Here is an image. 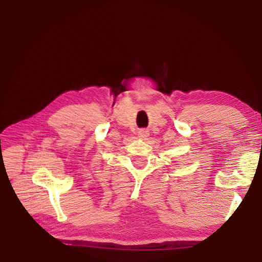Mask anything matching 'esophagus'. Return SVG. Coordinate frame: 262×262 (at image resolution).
I'll list each match as a JSON object with an SVG mask.
<instances>
[{
    "label": "esophagus",
    "instance_id": "34e87169",
    "mask_svg": "<svg viewBox=\"0 0 262 262\" xmlns=\"http://www.w3.org/2000/svg\"><path fill=\"white\" fill-rule=\"evenodd\" d=\"M147 131H145V130H141L140 132H139V137L140 138H142V139H144V138H146L147 137Z\"/></svg>",
    "mask_w": 262,
    "mask_h": 262
}]
</instances>
